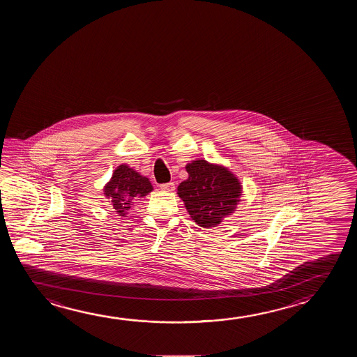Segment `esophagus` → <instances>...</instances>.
Returning a JSON list of instances; mask_svg holds the SVG:
<instances>
[{"mask_svg": "<svg viewBox=\"0 0 357 357\" xmlns=\"http://www.w3.org/2000/svg\"><path fill=\"white\" fill-rule=\"evenodd\" d=\"M160 189L163 190V192H174V189H176V185H174V183L173 181H169V183H165V184H160Z\"/></svg>", "mask_w": 357, "mask_h": 357, "instance_id": "34e87169", "label": "esophagus"}]
</instances>
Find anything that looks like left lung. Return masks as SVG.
<instances>
[{"label":"left lung","mask_w":357,"mask_h":357,"mask_svg":"<svg viewBox=\"0 0 357 357\" xmlns=\"http://www.w3.org/2000/svg\"><path fill=\"white\" fill-rule=\"evenodd\" d=\"M189 178L178 186V195L185 204L192 220L202 227L218 226L225 216L234 211L242 186L231 172L210 165L206 160H194L186 165Z\"/></svg>","instance_id":"obj_1"}]
</instances>
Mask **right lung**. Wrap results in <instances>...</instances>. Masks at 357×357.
Returning <instances> with one entry per match:
<instances>
[{"mask_svg":"<svg viewBox=\"0 0 357 357\" xmlns=\"http://www.w3.org/2000/svg\"><path fill=\"white\" fill-rule=\"evenodd\" d=\"M152 189L149 178L139 176L128 165H121L114 171L112 179L104 188V194L112 197L114 208L120 216H124L137 197H145Z\"/></svg>","mask_w":357,"mask_h":357,"instance_id":"1","label":"right lung"}]
</instances>
